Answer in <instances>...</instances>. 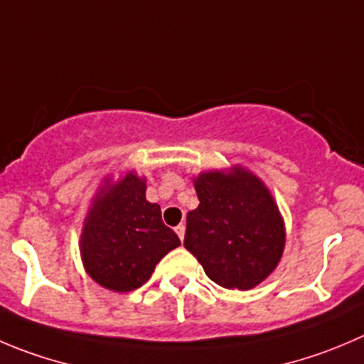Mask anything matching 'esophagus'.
Listing matches in <instances>:
<instances>
[{"label":"esophagus","instance_id":"34e87169","mask_svg":"<svg viewBox=\"0 0 364 364\" xmlns=\"http://www.w3.org/2000/svg\"><path fill=\"white\" fill-rule=\"evenodd\" d=\"M175 232H176V236L180 237V241H184V234H186V225H178V227H175Z\"/></svg>","mask_w":364,"mask_h":364}]
</instances>
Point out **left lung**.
<instances>
[{
  "instance_id": "1",
  "label": "left lung",
  "mask_w": 364,
  "mask_h": 364,
  "mask_svg": "<svg viewBox=\"0 0 364 364\" xmlns=\"http://www.w3.org/2000/svg\"><path fill=\"white\" fill-rule=\"evenodd\" d=\"M200 205L188 213L184 247L227 289H252L282 257V218L261 180L243 168L195 178Z\"/></svg>"
}]
</instances>
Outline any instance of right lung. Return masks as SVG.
Returning a JSON list of instances; mask_svg holds the SVG:
<instances>
[{
	"label": "right lung",
	"instance_id": "obj_1",
	"mask_svg": "<svg viewBox=\"0 0 364 364\" xmlns=\"http://www.w3.org/2000/svg\"><path fill=\"white\" fill-rule=\"evenodd\" d=\"M144 193V180L134 173L105 186L82 230L85 269L112 291L141 288L157 262L180 245L178 236L162 221L161 207L148 202Z\"/></svg>",
	"mask_w": 364,
	"mask_h": 364
}]
</instances>
